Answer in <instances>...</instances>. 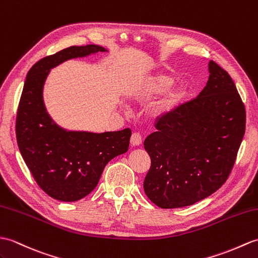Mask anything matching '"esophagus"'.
<instances>
[{"label":"esophagus","instance_id":"obj_1","mask_svg":"<svg viewBox=\"0 0 258 258\" xmlns=\"http://www.w3.org/2000/svg\"><path fill=\"white\" fill-rule=\"evenodd\" d=\"M131 144L133 146H139L142 144V136L140 133H133L131 137Z\"/></svg>","mask_w":258,"mask_h":258}]
</instances>
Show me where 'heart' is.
Returning a JSON list of instances; mask_svg holds the SVG:
<instances>
[{
  "mask_svg": "<svg viewBox=\"0 0 258 258\" xmlns=\"http://www.w3.org/2000/svg\"><path fill=\"white\" fill-rule=\"evenodd\" d=\"M175 82V77L167 73H156L148 76L136 85L131 91V99L135 102H144L160 94L148 105L147 115L158 119L168 115L176 110L184 98L185 89L181 83Z\"/></svg>",
  "mask_w": 258,
  "mask_h": 258,
  "instance_id": "obj_1",
  "label": "heart"
}]
</instances>
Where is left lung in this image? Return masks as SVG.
Returning a JSON list of instances; mask_svg holds the SVG:
<instances>
[{
    "label": "left lung",
    "mask_w": 258,
    "mask_h": 258,
    "mask_svg": "<svg viewBox=\"0 0 258 258\" xmlns=\"http://www.w3.org/2000/svg\"><path fill=\"white\" fill-rule=\"evenodd\" d=\"M206 87L192 101L159 118L144 147L151 168L148 199L163 209L192 206L222 185L245 133V107L230 75L209 61Z\"/></svg>",
    "instance_id": "1"
}]
</instances>
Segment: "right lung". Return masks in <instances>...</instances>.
Here are the masks:
<instances>
[{"label": "right lung", "mask_w": 258, "mask_h": 258, "mask_svg": "<svg viewBox=\"0 0 258 258\" xmlns=\"http://www.w3.org/2000/svg\"><path fill=\"white\" fill-rule=\"evenodd\" d=\"M104 51L109 50L99 45L68 47L36 62L24 83L16 116L17 145L36 182L59 201L88 196L106 164L128 151L130 128L104 133L66 130L51 118L44 102V86L52 68Z\"/></svg>", "instance_id": "1"}]
</instances>
